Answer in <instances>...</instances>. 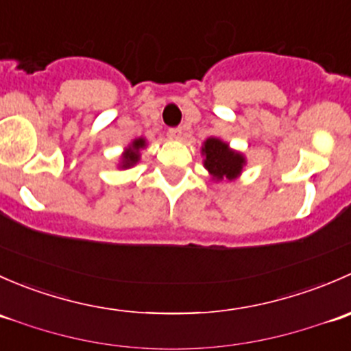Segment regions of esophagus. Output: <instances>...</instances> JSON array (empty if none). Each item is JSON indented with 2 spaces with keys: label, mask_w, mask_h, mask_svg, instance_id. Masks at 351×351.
Masks as SVG:
<instances>
[{
  "label": "esophagus",
  "mask_w": 351,
  "mask_h": 351,
  "mask_svg": "<svg viewBox=\"0 0 351 351\" xmlns=\"http://www.w3.org/2000/svg\"><path fill=\"white\" fill-rule=\"evenodd\" d=\"M182 127H171L169 129V137H173V139H180L182 137Z\"/></svg>",
  "instance_id": "34e87169"
}]
</instances>
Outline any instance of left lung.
I'll list each match as a JSON object with an SVG mask.
<instances>
[{
    "instance_id": "1",
    "label": "left lung",
    "mask_w": 351,
    "mask_h": 351,
    "mask_svg": "<svg viewBox=\"0 0 351 351\" xmlns=\"http://www.w3.org/2000/svg\"><path fill=\"white\" fill-rule=\"evenodd\" d=\"M202 153L205 156V168L217 180H232L236 175H239L244 165V158L241 154L231 151L228 144L219 139H214V137L205 141Z\"/></svg>"
}]
</instances>
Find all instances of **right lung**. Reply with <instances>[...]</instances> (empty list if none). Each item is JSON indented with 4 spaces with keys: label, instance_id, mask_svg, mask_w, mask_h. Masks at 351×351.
I'll use <instances>...</instances> for the list:
<instances>
[{
    "label": "right lung",
    "instance_id": "add662e5",
    "mask_svg": "<svg viewBox=\"0 0 351 351\" xmlns=\"http://www.w3.org/2000/svg\"><path fill=\"white\" fill-rule=\"evenodd\" d=\"M144 146H146L144 139L134 141L132 146H130L129 149H127V153L123 154V168H129V166L136 165V162L139 161V149Z\"/></svg>",
    "mask_w": 351,
    "mask_h": 351
}]
</instances>
